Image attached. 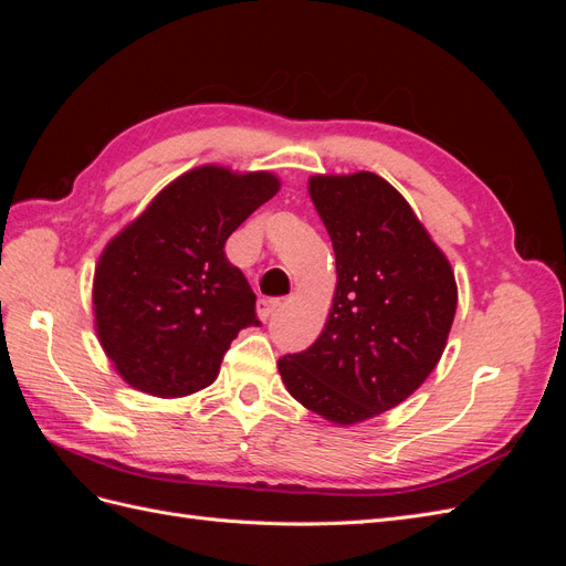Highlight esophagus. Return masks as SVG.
Masks as SVG:
<instances>
[{
  "instance_id": "34e87169",
  "label": "esophagus",
  "mask_w": 566,
  "mask_h": 566,
  "mask_svg": "<svg viewBox=\"0 0 566 566\" xmlns=\"http://www.w3.org/2000/svg\"><path fill=\"white\" fill-rule=\"evenodd\" d=\"M279 306H281V300H276V297H262L260 302H256V314H260L262 321H266V318L273 316V312H276Z\"/></svg>"
}]
</instances>
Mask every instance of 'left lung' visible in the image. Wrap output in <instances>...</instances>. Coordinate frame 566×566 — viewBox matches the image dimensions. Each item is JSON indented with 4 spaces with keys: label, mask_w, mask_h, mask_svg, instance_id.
I'll use <instances>...</instances> for the list:
<instances>
[{
    "label": "left lung",
    "mask_w": 566,
    "mask_h": 566,
    "mask_svg": "<svg viewBox=\"0 0 566 566\" xmlns=\"http://www.w3.org/2000/svg\"><path fill=\"white\" fill-rule=\"evenodd\" d=\"M310 193L333 241L337 287L310 349L279 358L293 397L337 424L408 399L439 364L458 290L443 252L382 177H312Z\"/></svg>",
    "instance_id": "left-lung-1"
}]
</instances>
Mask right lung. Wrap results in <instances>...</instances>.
Wrapping results in <instances>:
<instances>
[{"mask_svg": "<svg viewBox=\"0 0 566 566\" xmlns=\"http://www.w3.org/2000/svg\"><path fill=\"white\" fill-rule=\"evenodd\" d=\"M279 186L269 172L198 167L108 243L94 276L96 331L132 387L153 397L208 387L235 335L262 323L224 245Z\"/></svg>", "mask_w": 566, "mask_h": 566, "instance_id": "right-lung-1", "label": "right lung"}]
</instances>
